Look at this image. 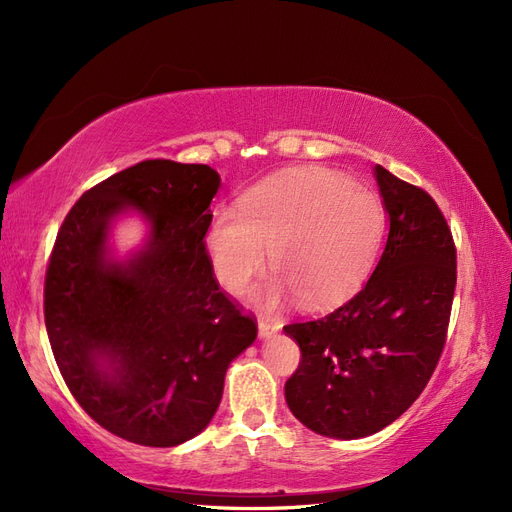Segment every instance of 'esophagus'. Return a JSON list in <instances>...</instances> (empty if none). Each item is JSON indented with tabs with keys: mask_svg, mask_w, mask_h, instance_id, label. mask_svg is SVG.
Segmentation results:
<instances>
[{
	"mask_svg": "<svg viewBox=\"0 0 512 512\" xmlns=\"http://www.w3.org/2000/svg\"><path fill=\"white\" fill-rule=\"evenodd\" d=\"M280 327H282L280 322H273V320H269V318H260V322H258V333H260V337H269V335H273L275 331H280Z\"/></svg>",
	"mask_w": 512,
	"mask_h": 512,
	"instance_id": "34e87169",
	"label": "esophagus"
}]
</instances>
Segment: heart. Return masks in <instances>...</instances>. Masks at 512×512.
<instances>
[{
  "label": "heart",
  "mask_w": 512,
  "mask_h": 512,
  "mask_svg": "<svg viewBox=\"0 0 512 512\" xmlns=\"http://www.w3.org/2000/svg\"><path fill=\"white\" fill-rule=\"evenodd\" d=\"M384 230L380 198L327 168H299L218 209L207 228L211 269L230 292H241L269 262L280 273L262 301L297 294L309 309L350 299L367 277Z\"/></svg>",
  "instance_id": "obj_1"
}]
</instances>
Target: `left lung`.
<instances>
[{"instance_id": "left-lung-1", "label": "left lung", "mask_w": 512, "mask_h": 512, "mask_svg": "<svg viewBox=\"0 0 512 512\" xmlns=\"http://www.w3.org/2000/svg\"><path fill=\"white\" fill-rule=\"evenodd\" d=\"M391 228L365 286L335 312L286 324L301 361L286 380L290 412L327 438L356 440L391 425L423 393L444 344L457 247L423 188L376 166Z\"/></svg>"}]
</instances>
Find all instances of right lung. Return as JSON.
<instances>
[{"instance_id": "1", "label": "right lung", "mask_w": 512, "mask_h": 512, "mask_svg": "<svg viewBox=\"0 0 512 512\" xmlns=\"http://www.w3.org/2000/svg\"><path fill=\"white\" fill-rule=\"evenodd\" d=\"M220 175L207 164L145 160L87 190L61 224L44 275V324L79 406L115 436L177 446L198 436L230 361L258 324L220 288L205 247ZM134 206L146 250L105 258L107 228Z\"/></svg>"}]
</instances>
